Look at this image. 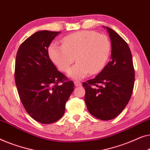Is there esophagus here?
I'll list each match as a JSON object with an SVG mask.
<instances>
[{
    "instance_id": "esophagus-1",
    "label": "esophagus",
    "mask_w": 150,
    "mask_h": 150,
    "mask_svg": "<svg viewBox=\"0 0 150 150\" xmlns=\"http://www.w3.org/2000/svg\"><path fill=\"white\" fill-rule=\"evenodd\" d=\"M74 83L75 86H80L81 85V83L79 81H75Z\"/></svg>"
}]
</instances>
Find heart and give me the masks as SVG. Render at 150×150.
Wrapping results in <instances>:
<instances>
[{
	"mask_svg": "<svg viewBox=\"0 0 150 150\" xmlns=\"http://www.w3.org/2000/svg\"><path fill=\"white\" fill-rule=\"evenodd\" d=\"M111 44L107 36L94 31L83 30L63 38L62 46L52 43L48 47L50 58L63 72H68L76 59L77 64L71 69L69 76L82 79L89 73L102 71L108 61Z\"/></svg>",
	"mask_w": 150,
	"mask_h": 150,
	"instance_id": "obj_1",
	"label": "heart"
}]
</instances>
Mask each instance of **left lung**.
Here are the masks:
<instances>
[{
    "label": "left lung",
    "instance_id": "1",
    "mask_svg": "<svg viewBox=\"0 0 150 150\" xmlns=\"http://www.w3.org/2000/svg\"><path fill=\"white\" fill-rule=\"evenodd\" d=\"M106 28L112 47L111 60L94 79L82 83L88 111L102 120H112L124 110L134 83L133 62L127 43L112 29Z\"/></svg>",
    "mask_w": 150,
    "mask_h": 150
}]
</instances>
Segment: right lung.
<instances>
[{"instance_id": "add662e5", "label": "right lung", "mask_w": 150, "mask_h": 150, "mask_svg": "<svg viewBox=\"0 0 150 150\" xmlns=\"http://www.w3.org/2000/svg\"><path fill=\"white\" fill-rule=\"evenodd\" d=\"M60 32L41 30L25 40L17 52L15 81L23 106L36 121L52 124L64 115L74 83L50 60L48 47Z\"/></svg>"}]
</instances>
